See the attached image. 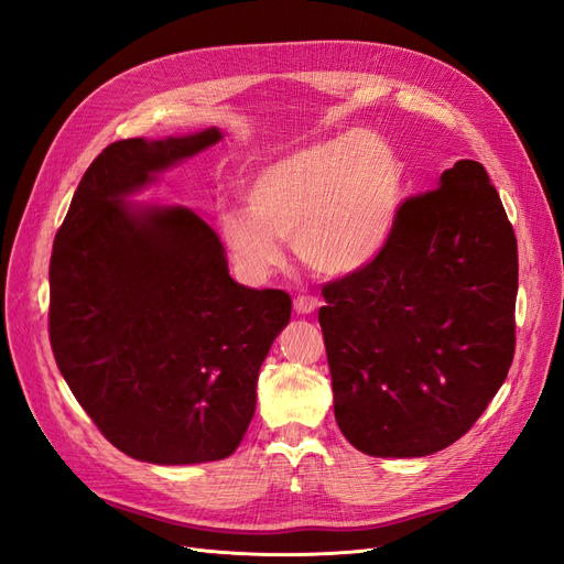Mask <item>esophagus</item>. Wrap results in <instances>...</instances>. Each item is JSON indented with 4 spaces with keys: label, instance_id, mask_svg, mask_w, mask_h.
<instances>
[{
    "label": "esophagus",
    "instance_id": "34e87169",
    "mask_svg": "<svg viewBox=\"0 0 564 564\" xmlns=\"http://www.w3.org/2000/svg\"><path fill=\"white\" fill-rule=\"evenodd\" d=\"M317 308H319V301L315 296H296V301H294V311L299 315H311Z\"/></svg>",
    "mask_w": 564,
    "mask_h": 564
}]
</instances>
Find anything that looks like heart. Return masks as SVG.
<instances>
[{
    "instance_id": "1",
    "label": "heart",
    "mask_w": 564,
    "mask_h": 564,
    "mask_svg": "<svg viewBox=\"0 0 564 564\" xmlns=\"http://www.w3.org/2000/svg\"><path fill=\"white\" fill-rule=\"evenodd\" d=\"M249 207L224 209L220 232L251 282L284 261L282 240L329 278L369 268L388 247L404 199L402 160L381 135L346 131L263 166Z\"/></svg>"
}]
</instances>
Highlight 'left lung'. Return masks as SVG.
<instances>
[{"label":"left lung","mask_w":564,"mask_h":564,"mask_svg":"<svg viewBox=\"0 0 564 564\" xmlns=\"http://www.w3.org/2000/svg\"><path fill=\"white\" fill-rule=\"evenodd\" d=\"M334 416L355 449H445L497 395L516 352L518 242L480 162L409 197L383 253L322 289Z\"/></svg>","instance_id":"left-lung-1"}]
</instances>
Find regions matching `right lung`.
<instances>
[{
	"instance_id": "1",
	"label": "right lung",
	"mask_w": 564,
	"mask_h": 564,
	"mask_svg": "<svg viewBox=\"0 0 564 564\" xmlns=\"http://www.w3.org/2000/svg\"><path fill=\"white\" fill-rule=\"evenodd\" d=\"M220 139L212 127L108 145L51 253L56 365L98 431L148 464H204L240 447L261 365L292 317L289 294L230 278L224 245L195 212L129 202Z\"/></svg>"
}]
</instances>
